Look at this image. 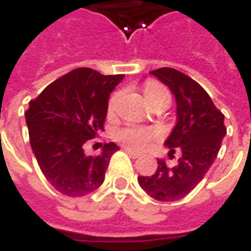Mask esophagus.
<instances>
[{
  "label": "esophagus",
  "mask_w": 251,
  "mask_h": 251,
  "mask_svg": "<svg viewBox=\"0 0 251 251\" xmlns=\"http://www.w3.org/2000/svg\"><path fill=\"white\" fill-rule=\"evenodd\" d=\"M124 151H125V152L127 153L129 156H131L133 158H137L141 156V153L137 152V151H133V149H130V148H124Z\"/></svg>",
  "instance_id": "esophagus-1"
}]
</instances>
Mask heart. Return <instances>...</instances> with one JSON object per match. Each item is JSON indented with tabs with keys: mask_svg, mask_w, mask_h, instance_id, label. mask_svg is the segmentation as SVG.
<instances>
[{
	"mask_svg": "<svg viewBox=\"0 0 251 251\" xmlns=\"http://www.w3.org/2000/svg\"><path fill=\"white\" fill-rule=\"evenodd\" d=\"M168 93L165 88L157 82H148L144 87V94L145 98L147 97H152V95H157V94ZM120 99V93H115L109 100V113H113L115 110V106L118 103ZM157 136V131L154 129H149V127H142V126H127L125 129H121L117 133V138L121 142H124L125 145L134 149H142L145 148L152 141L154 137Z\"/></svg>",
	"mask_w": 251,
	"mask_h": 251,
	"instance_id": "obj_1",
	"label": "heart"
}]
</instances>
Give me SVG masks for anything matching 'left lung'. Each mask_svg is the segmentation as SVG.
I'll return each instance as SVG.
<instances>
[{"label": "left lung", "mask_w": 251, "mask_h": 251, "mask_svg": "<svg viewBox=\"0 0 251 251\" xmlns=\"http://www.w3.org/2000/svg\"><path fill=\"white\" fill-rule=\"evenodd\" d=\"M151 74L168 86L176 100V125L164 145L169 156L177 149L180 158L174 167L158 160L156 172L138 176V184L153 199L175 201L199 184L215 161L226 136L225 115L204 88L183 72L163 67Z\"/></svg>", "instance_id": "left-lung-1"}]
</instances>
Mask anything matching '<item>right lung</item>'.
Returning <instances> with one entry per match:
<instances>
[{
	"label": "right lung",
	"mask_w": 251,
	"mask_h": 251,
	"mask_svg": "<svg viewBox=\"0 0 251 251\" xmlns=\"http://www.w3.org/2000/svg\"><path fill=\"white\" fill-rule=\"evenodd\" d=\"M124 77L76 68L29 102L25 121L30 147L43 175L60 194L84 196L103 183L120 147L104 144L98 156H88L84 144L103 131L110 94Z\"/></svg>",
	"instance_id": "obj_1"
}]
</instances>
